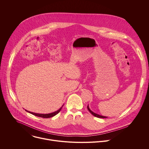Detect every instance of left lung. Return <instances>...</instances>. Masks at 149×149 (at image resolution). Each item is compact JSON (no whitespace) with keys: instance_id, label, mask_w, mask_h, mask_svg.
Here are the masks:
<instances>
[{"instance_id":"obj_1","label":"left lung","mask_w":149,"mask_h":149,"mask_svg":"<svg viewBox=\"0 0 149 149\" xmlns=\"http://www.w3.org/2000/svg\"><path fill=\"white\" fill-rule=\"evenodd\" d=\"M87 109H88V111L94 116H95V117H98V118H107V117H105V116H101V115H100V114H97V113H94L93 111H91V110H90V107H89V106H88H88H87Z\"/></svg>"}]
</instances>
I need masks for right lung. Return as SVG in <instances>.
Here are the masks:
<instances>
[{"mask_svg":"<svg viewBox=\"0 0 149 149\" xmlns=\"http://www.w3.org/2000/svg\"><path fill=\"white\" fill-rule=\"evenodd\" d=\"M63 105H62V107L59 110H58L57 111H56L55 112H53V113H49V114H39V113H35L31 112V111H28L26 110H25L27 112H28V113H31V114H33L34 116H36L37 117H42V118H50V117H52L55 116V115H56L57 114H58L60 112V111L61 110V109H62V108L63 107Z\"/></svg>","mask_w":149,"mask_h":149,"instance_id":"1","label":"right lung"}]
</instances>
